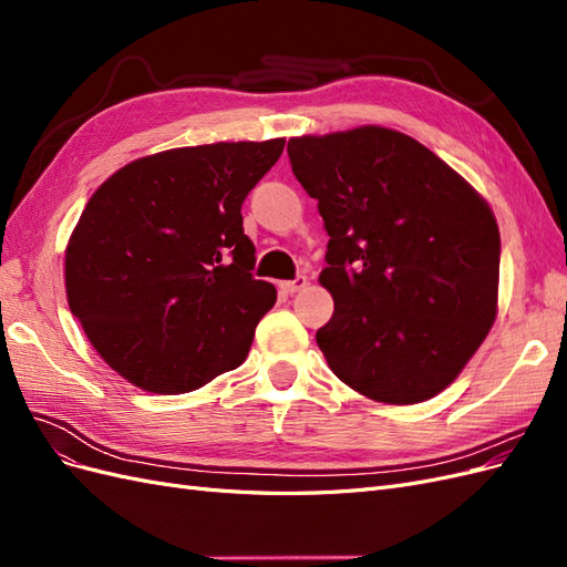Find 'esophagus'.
Wrapping results in <instances>:
<instances>
[{"label":"esophagus","instance_id":"1","mask_svg":"<svg viewBox=\"0 0 567 567\" xmlns=\"http://www.w3.org/2000/svg\"><path fill=\"white\" fill-rule=\"evenodd\" d=\"M305 286H307V277H296L293 281H281L279 284L284 293H298V290H302Z\"/></svg>","mask_w":567,"mask_h":567}]
</instances>
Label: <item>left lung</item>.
<instances>
[{
  "label": "left lung",
  "instance_id": "obj_1",
  "mask_svg": "<svg viewBox=\"0 0 567 567\" xmlns=\"http://www.w3.org/2000/svg\"><path fill=\"white\" fill-rule=\"evenodd\" d=\"M288 158L331 236L326 362L375 402L435 398L496 319L502 241L487 200L431 148L379 125L293 136Z\"/></svg>",
  "mask_w": 567,
  "mask_h": 567
}]
</instances>
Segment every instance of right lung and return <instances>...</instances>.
<instances>
[{
  "label": "right lung",
  "instance_id": "add662e5",
  "mask_svg": "<svg viewBox=\"0 0 567 567\" xmlns=\"http://www.w3.org/2000/svg\"><path fill=\"white\" fill-rule=\"evenodd\" d=\"M286 140L169 148L120 167L65 246V296L136 388L182 394L241 367L277 288L252 277L241 205Z\"/></svg>",
  "mask_w": 567,
  "mask_h": 567
}]
</instances>
